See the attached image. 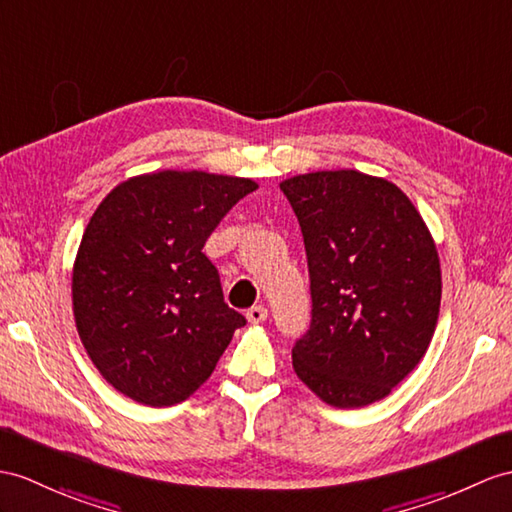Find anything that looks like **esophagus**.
Returning a JSON list of instances; mask_svg holds the SVG:
<instances>
[{"label": "esophagus", "mask_w": 512, "mask_h": 512, "mask_svg": "<svg viewBox=\"0 0 512 512\" xmlns=\"http://www.w3.org/2000/svg\"><path fill=\"white\" fill-rule=\"evenodd\" d=\"M267 308L265 306H252L247 310V321L249 323H263L267 319Z\"/></svg>", "instance_id": "esophagus-1"}]
</instances>
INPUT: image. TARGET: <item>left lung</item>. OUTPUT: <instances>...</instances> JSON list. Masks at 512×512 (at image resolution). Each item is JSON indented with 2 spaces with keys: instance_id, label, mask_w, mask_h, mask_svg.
<instances>
[{
  "instance_id": "left-lung-1",
  "label": "left lung",
  "mask_w": 512,
  "mask_h": 512,
  "mask_svg": "<svg viewBox=\"0 0 512 512\" xmlns=\"http://www.w3.org/2000/svg\"><path fill=\"white\" fill-rule=\"evenodd\" d=\"M304 234L313 319L293 369L336 408L393 391L426 354L439 319L441 265L413 202L354 169L280 182Z\"/></svg>"
}]
</instances>
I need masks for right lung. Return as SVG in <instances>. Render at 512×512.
Wrapping results in <instances>:
<instances>
[{
  "label": "right lung",
  "instance_id": "obj_1",
  "mask_svg": "<svg viewBox=\"0 0 512 512\" xmlns=\"http://www.w3.org/2000/svg\"><path fill=\"white\" fill-rule=\"evenodd\" d=\"M256 189L249 178L167 169L117 184L97 206L73 263V317L93 365L130 400L184 402L245 326L202 247Z\"/></svg>",
  "mask_w": 512,
  "mask_h": 512
}]
</instances>
